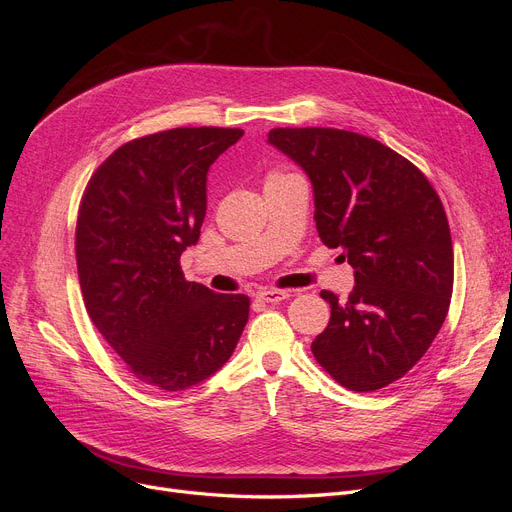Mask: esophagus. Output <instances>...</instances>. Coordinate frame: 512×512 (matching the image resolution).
Masks as SVG:
<instances>
[{
	"mask_svg": "<svg viewBox=\"0 0 512 512\" xmlns=\"http://www.w3.org/2000/svg\"><path fill=\"white\" fill-rule=\"evenodd\" d=\"M257 297L265 303H280V301L290 297V292L288 290H278V288H263V290H259Z\"/></svg>",
	"mask_w": 512,
	"mask_h": 512,
	"instance_id": "34e87169",
	"label": "esophagus"
}]
</instances>
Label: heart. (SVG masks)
<instances>
[{"mask_svg":"<svg viewBox=\"0 0 512 512\" xmlns=\"http://www.w3.org/2000/svg\"><path fill=\"white\" fill-rule=\"evenodd\" d=\"M274 176H280V174H274Z\"/></svg>","mask_w":512,"mask_h":512,"instance_id":"b5f03b06","label":"heart"}]
</instances>
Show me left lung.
I'll return each mask as SVG.
<instances>
[{"instance_id": "8db88e82", "label": "left lung", "mask_w": 512, "mask_h": 512, "mask_svg": "<svg viewBox=\"0 0 512 512\" xmlns=\"http://www.w3.org/2000/svg\"><path fill=\"white\" fill-rule=\"evenodd\" d=\"M267 143L299 164L313 184L321 242L342 249L355 288L332 307L311 351L355 392L400 380L438 336L452 297L454 255L434 186L380 141L338 128H274Z\"/></svg>"}]
</instances>
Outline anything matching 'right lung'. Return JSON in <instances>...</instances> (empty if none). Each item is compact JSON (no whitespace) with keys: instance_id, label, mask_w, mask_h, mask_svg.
Masks as SVG:
<instances>
[{"instance_id":"right-lung-1","label":"right lung","mask_w":512,"mask_h":512,"mask_svg":"<svg viewBox=\"0 0 512 512\" xmlns=\"http://www.w3.org/2000/svg\"><path fill=\"white\" fill-rule=\"evenodd\" d=\"M240 128H172L116 149L91 176L76 222L87 313L134 378L178 392L234 353L249 297L186 282L180 255L197 245L207 172Z\"/></svg>"}]
</instances>
